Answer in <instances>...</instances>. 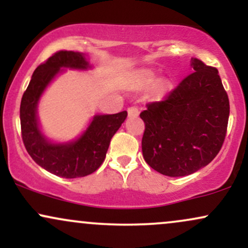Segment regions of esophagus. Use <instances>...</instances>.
<instances>
[{"instance_id": "34e87169", "label": "esophagus", "mask_w": 248, "mask_h": 248, "mask_svg": "<svg viewBox=\"0 0 248 248\" xmlns=\"http://www.w3.org/2000/svg\"><path fill=\"white\" fill-rule=\"evenodd\" d=\"M128 116H138L140 114V112H139V108L133 106V107H129L128 108Z\"/></svg>"}]
</instances>
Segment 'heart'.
I'll return each instance as SVG.
<instances>
[{"mask_svg":"<svg viewBox=\"0 0 248 248\" xmlns=\"http://www.w3.org/2000/svg\"><path fill=\"white\" fill-rule=\"evenodd\" d=\"M154 79H155V76H154V73L152 71H148V70H143L141 71V72L138 73V76H136L135 78V81H136V85L140 87H146V86H149L150 84L154 81Z\"/></svg>","mask_w":248,"mask_h":248,"instance_id":"heart-1","label":"heart"}]
</instances>
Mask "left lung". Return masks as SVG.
<instances>
[{
    "instance_id": "8db88e82",
    "label": "left lung",
    "mask_w": 248,
    "mask_h": 248,
    "mask_svg": "<svg viewBox=\"0 0 248 248\" xmlns=\"http://www.w3.org/2000/svg\"><path fill=\"white\" fill-rule=\"evenodd\" d=\"M195 72L166 100L147 105L140 116L144 161L162 175L182 177L217 156L226 135L230 102L217 69L191 58Z\"/></svg>"
}]
</instances>
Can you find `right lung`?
<instances>
[{"label": "right lung", "instance_id": "obj_1", "mask_svg": "<svg viewBox=\"0 0 248 248\" xmlns=\"http://www.w3.org/2000/svg\"><path fill=\"white\" fill-rule=\"evenodd\" d=\"M93 69L86 55L75 51H59L35 70L22 96L19 118L22 139L27 152L38 166L64 178H78L94 172L106 157L110 139L127 118V112L95 114L86 129L75 140H50L39 124L38 104L45 90L65 70Z\"/></svg>", "mask_w": 248, "mask_h": 248}]
</instances>
